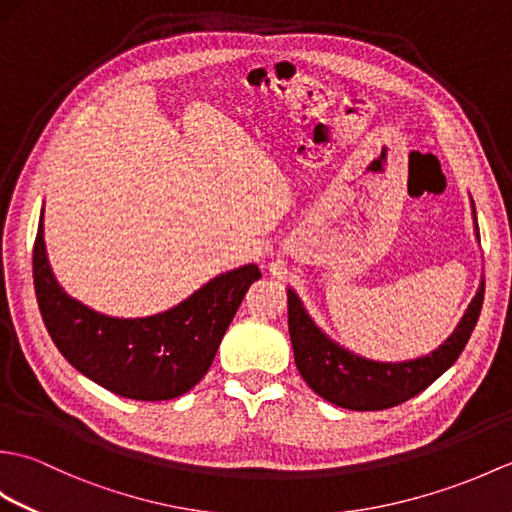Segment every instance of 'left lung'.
I'll return each instance as SVG.
<instances>
[{
  "mask_svg": "<svg viewBox=\"0 0 512 512\" xmlns=\"http://www.w3.org/2000/svg\"><path fill=\"white\" fill-rule=\"evenodd\" d=\"M477 237H480V228H477ZM482 303L484 281L458 330L436 352L407 363H376L332 343L308 317L295 292L288 290V330L297 369L310 389L332 405L354 411L396 407L418 396L458 361L480 319Z\"/></svg>",
  "mask_w": 512,
  "mask_h": 512,
  "instance_id": "obj_1",
  "label": "left lung"
}]
</instances>
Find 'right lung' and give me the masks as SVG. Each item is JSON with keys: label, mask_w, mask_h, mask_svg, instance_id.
<instances>
[{"label": "right lung", "mask_w": 512, "mask_h": 512, "mask_svg": "<svg viewBox=\"0 0 512 512\" xmlns=\"http://www.w3.org/2000/svg\"><path fill=\"white\" fill-rule=\"evenodd\" d=\"M32 277L43 323L65 361L118 396L171 400L209 372L248 286L262 273L255 264L231 270L156 317H105L70 299L57 284L43 244L41 213Z\"/></svg>", "instance_id": "1"}]
</instances>
